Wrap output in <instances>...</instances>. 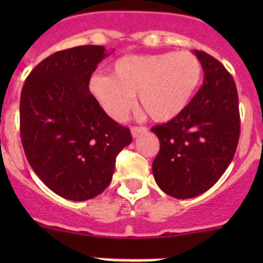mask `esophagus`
<instances>
[{
  "label": "esophagus",
  "instance_id": "esophagus-1",
  "mask_svg": "<svg viewBox=\"0 0 263 263\" xmlns=\"http://www.w3.org/2000/svg\"><path fill=\"white\" fill-rule=\"evenodd\" d=\"M146 132H147V129H146L145 126H133L132 127V136H133L134 138H137L139 134L146 133Z\"/></svg>",
  "mask_w": 263,
  "mask_h": 263
}]
</instances>
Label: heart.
Listing matches in <instances>:
<instances>
[{
    "label": "heart",
    "instance_id": "b5f03b06",
    "mask_svg": "<svg viewBox=\"0 0 263 263\" xmlns=\"http://www.w3.org/2000/svg\"><path fill=\"white\" fill-rule=\"evenodd\" d=\"M200 79V60L188 51L126 55L116 60L111 76H95L90 90L115 120L126 116L138 93L146 115L166 122L188 105Z\"/></svg>",
    "mask_w": 263,
    "mask_h": 263
}]
</instances>
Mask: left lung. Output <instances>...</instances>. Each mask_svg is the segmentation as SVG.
<instances>
[{"mask_svg":"<svg viewBox=\"0 0 263 263\" xmlns=\"http://www.w3.org/2000/svg\"><path fill=\"white\" fill-rule=\"evenodd\" d=\"M203 85L176 117L152 127L160 148L153 175L164 194L191 199L208 191L231 164L240 138L236 83L221 63L195 50Z\"/></svg>","mask_w":263,"mask_h":263,"instance_id":"obj_1","label":"left lung"}]
</instances>
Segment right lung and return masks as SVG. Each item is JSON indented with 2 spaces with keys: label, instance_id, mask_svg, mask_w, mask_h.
Instances as JSON below:
<instances>
[{
  "label": "right lung",
  "instance_id": "add662e5",
  "mask_svg": "<svg viewBox=\"0 0 263 263\" xmlns=\"http://www.w3.org/2000/svg\"><path fill=\"white\" fill-rule=\"evenodd\" d=\"M109 53L103 46L58 51L30 72L21 92V139L30 166L59 196L84 201L111 182L130 130L106 115L89 79Z\"/></svg>",
  "mask_w": 263,
  "mask_h": 263
}]
</instances>
